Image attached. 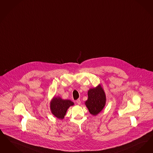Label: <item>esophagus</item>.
Returning a JSON list of instances; mask_svg holds the SVG:
<instances>
[{
	"instance_id": "34e87169",
	"label": "esophagus",
	"mask_w": 153,
	"mask_h": 153,
	"mask_svg": "<svg viewBox=\"0 0 153 153\" xmlns=\"http://www.w3.org/2000/svg\"><path fill=\"white\" fill-rule=\"evenodd\" d=\"M76 102H77V104H78V105H79V104H81V101H80V100L78 99V100L76 101Z\"/></svg>"
}]
</instances>
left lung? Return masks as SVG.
Returning a JSON list of instances; mask_svg holds the SVG:
<instances>
[{"label": "left lung", "instance_id": "obj_1", "mask_svg": "<svg viewBox=\"0 0 153 153\" xmlns=\"http://www.w3.org/2000/svg\"><path fill=\"white\" fill-rule=\"evenodd\" d=\"M88 100L85 102L86 106L92 115L97 116L104 109L106 102L104 89L99 84L88 91Z\"/></svg>", "mask_w": 153, "mask_h": 153}]
</instances>
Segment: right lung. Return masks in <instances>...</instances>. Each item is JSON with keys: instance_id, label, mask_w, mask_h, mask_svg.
<instances>
[{"instance_id": "right-lung-1", "label": "right lung", "mask_w": 153, "mask_h": 153, "mask_svg": "<svg viewBox=\"0 0 153 153\" xmlns=\"http://www.w3.org/2000/svg\"><path fill=\"white\" fill-rule=\"evenodd\" d=\"M74 103L69 100H63L60 97H53L50 102V109L52 114L58 119L62 120L68 108Z\"/></svg>"}]
</instances>
